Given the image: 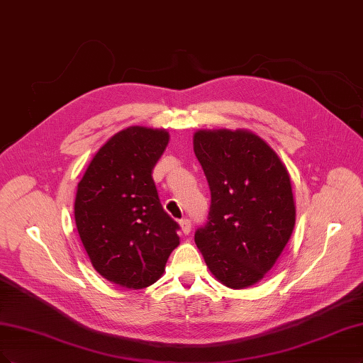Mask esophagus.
Listing matches in <instances>:
<instances>
[{"label":"esophagus","mask_w":363,"mask_h":363,"mask_svg":"<svg viewBox=\"0 0 363 363\" xmlns=\"http://www.w3.org/2000/svg\"><path fill=\"white\" fill-rule=\"evenodd\" d=\"M180 228H182V233H183L184 235L189 234V233H191V228H192L191 220H189V219H182V220H180Z\"/></svg>","instance_id":"34e87169"}]
</instances>
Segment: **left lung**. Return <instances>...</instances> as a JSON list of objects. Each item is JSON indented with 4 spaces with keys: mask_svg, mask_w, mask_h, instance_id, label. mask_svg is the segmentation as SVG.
<instances>
[{
    "mask_svg": "<svg viewBox=\"0 0 363 363\" xmlns=\"http://www.w3.org/2000/svg\"><path fill=\"white\" fill-rule=\"evenodd\" d=\"M194 152L211 194L208 220L195 231V243L220 284L246 289L264 278L294 230L290 174L249 130H198Z\"/></svg>",
    "mask_w": 363,
    "mask_h": 363,
    "instance_id": "obj_1",
    "label": "left lung"
}]
</instances>
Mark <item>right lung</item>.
<instances>
[{"mask_svg": "<svg viewBox=\"0 0 363 363\" xmlns=\"http://www.w3.org/2000/svg\"><path fill=\"white\" fill-rule=\"evenodd\" d=\"M168 141L165 129H124L101 147L78 183L81 242L97 273L124 289L155 284L180 243L179 223L162 207L152 177Z\"/></svg>", "mask_w": 363, "mask_h": 363, "instance_id": "right-lung-1", "label": "right lung"}]
</instances>
